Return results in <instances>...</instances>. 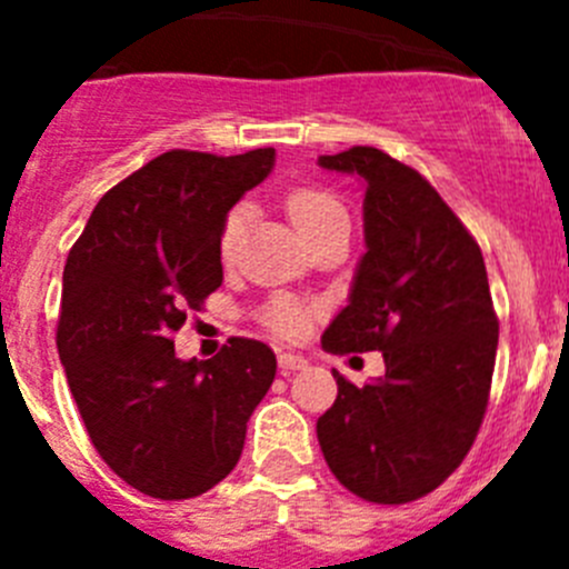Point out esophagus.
I'll list each match as a JSON object with an SVG mask.
<instances>
[{"mask_svg":"<svg viewBox=\"0 0 569 569\" xmlns=\"http://www.w3.org/2000/svg\"><path fill=\"white\" fill-rule=\"evenodd\" d=\"M308 367V359L305 356H293V353H281L279 356V370L284 376L296 373V370H305Z\"/></svg>","mask_w":569,"mask_h":569,"instance_id":"obj_1","label":"esophagus"}]
</instances>
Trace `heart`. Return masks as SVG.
Instances as JSON below:
<instances>
[{"label": "heart", "mask_w": 569, "mask_h": 569, "mask_svg": "<svg viewBox=\"0 0 569 569\" xmlns=\"http://www.w3.org/2000/svg\"><path fill=\"white\" fill-rule=\"evenodd\" d=\"M288 213L305 241L316 239L319 233L333 228V224H350L347 222L345 204H341L339 199L325 188L290 190ZM248 216H250L248 204H236V208L224 216L222 233H219V253H222V259H230V256L236 253V244H239L241 233H244ZM261 319H264V325H268L276 336L299 339L310 325V310L305 308L301 301L290 299V296H276V299H270L268 308H264Z\"/></svg>", "instance_id": "heart-1"}]
</instances>
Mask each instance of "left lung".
<instances>
[{"mask_svg":"<svg viewBox=\"0 0 569 569\" xmlns=\"http://www.w3.org/2000/svg\"><path fill=\"white\" fill-rule=\"evenodd\" d=\"M319 164L365 182L367 248L321 347L381 350L385 376L356 387L333 370L339 396L316 433L347 490L407 505L465 461L485 419L499 347L485 259L433 184L385 150L350 148Z\"/></svg>","mask_w":569,"mask_h":569,"instance_id":"obj_1","label":"left lung"}]
</instances>
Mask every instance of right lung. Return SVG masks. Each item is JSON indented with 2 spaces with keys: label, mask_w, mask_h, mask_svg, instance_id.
<instances>
[{
  "label": "right lung",
  "mask_w": 569,
  "mask_h": 569,
  "mask_svg": "<svg viewBox=\"0 0 569 569\" xmlns=\"http://www.w3.org/2000/svg\"><path fill=\"white\" fill-rule=\"evenodd\" d=\"M276 150H168L110 188L70 248L57 347L104 465L144 496L193 499L228 476L276 379L264 341L179 359L173 333L222 284L219 233Z\"/></svg>",
  "instance_id": "obj_1"
}]
</instances>
